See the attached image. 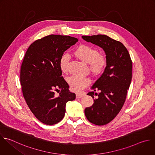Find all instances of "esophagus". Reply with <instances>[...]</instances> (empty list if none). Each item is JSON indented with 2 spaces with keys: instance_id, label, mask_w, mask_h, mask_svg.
<instances>
[{
  "instance_id": "esophagus-1",
  "label": "esophagus",
  "mask_w": 155,
  "mask_h": 155,
  "mask_svg": "<svg viewBox=\"0 0 155 155\" xmlns=\"http://www.w3.org/2000/svg\"><path fill=\"white\" fill-rule=\"evenodd\" d=\"M84 95H85V93H84V92L77 93V94H76V97H77V98H81V97H83Z\"/></svg>"
}]
</instances>
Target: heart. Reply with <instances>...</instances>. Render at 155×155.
<instances>
[{
    "label": "heart",
    "instance_id": "b5f03b06",
    "mask_svg": "<svg viewBox=\"0 0 155 155\" xmlns=\"http://www.w3.org/2000/svg\"><path fill=\"white\" fill-rule=\"evenodd\" d=\"M74 55L78 60L89 65V70L94 77L100 76L104 72L107 65V58L105 54L98 52V50L88 44H80L73 51ZM69 57L67 54L61 56L59 66L63 73L69 72ZM68 82L70 88L74 92H79L87 86L91 80L86 77L72 75L68 78Z\"/></svg>",
    "mask_w": 155,
    "mask_h": 155
}]
</instances>
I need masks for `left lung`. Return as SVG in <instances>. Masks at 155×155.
Listing matches in <instances>:
<instances>
[{
    "mask_svg": "<svg viewBox=\"0 0 155 155\" xmlns=\"http://www.w3.org/2000/svg\"><path fill=\"white\" fill-rule=\"evenodd\" d=\"M82 38L103 48L106 53V69L92 85L93 91L87 93L94 98V104L84 110L91 123L104 125L116 117L125 104L132 78V61L124 44L107 35L83 36ZM96 90L100 92L95 93ZM95 95L97 97L94 99Z\"/></svg>",
    "mask_w": 155,
    "mask_h": 155,
    "instance_id": "left-lung-1",
    "label": "left lung"
}]
</instances>
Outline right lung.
I'll list each match as a JSON object with an SVG mask.
<instances>
[{
  "label": "right lung",
  "mask_w": 155,
  "mask_h": 155,
  "mask_svg": "<svg viewBox=\"0 0 155 155\" xmlns=\"http://www.w3.org/2000/svg\"><path fill=\"white\" fill-rule=\"evenodd\" d=\"M78 40L70 36L48 35L34 41L24 57L20 72L23 96L32 113L45 125L60 122L66 103L75 99L61 76L59 61Z\"/></svg>",
  "instance_id": "obj_1"
}]
</instances>
